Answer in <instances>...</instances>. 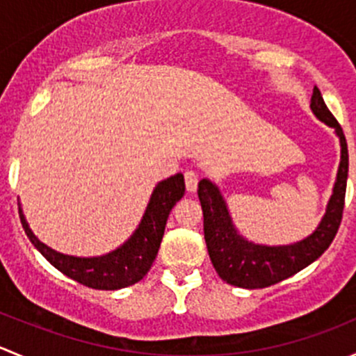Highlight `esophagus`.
I'll use <instances>...</instances> for the list:
<instances>
[{
	"mask_svg": "<svg viewBox=\"0 0 356 356\" xmlns=\"http://www.w3.org/2000/svg\"><path fill=\"white\" fill-rule=\"evenodd\" d=\"M184 179H186V189H188L189 193H195L196 188H198V174H196L195 170H188L184 174Z\"/></svg>",
	"mask_w": 356,
	"mask_h": 356,
	"instance_id": "34e87169",
	"label": "esophagus"
}]
</instances>
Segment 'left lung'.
I'll return each instance as SVG.
<instances>
[{
    "label": "left lung",
    "mask_w": 356,
    "mask_h": 356,
    "mask_svg": "<svg viewBox=\"0 0 356 356\" xmlns=\"http://www.w3.org/2000/svg\"><path fill=\"white\" fill-rule=\"evenodd\" d=\"M310 110L321 122L331 127L339 139L341 156L332 195L324 217L307 238L289 245H261L245 238L232 220L220 188L210 179H201L198 196L203 210V231L208 254L222 281L245 289L267 288L291 277L314 264L329 246L339 229L344 208L348 179V146L343 129L325 106L318 88H314Z\"/></svg>",
    "instance_id": "1"
}]
</instances>
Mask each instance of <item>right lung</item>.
<instances>
[{
  "label": "right lung",
  "instance_id": "1",
  "mask_svg": "<svg viewBox=\"0 0 356 356\" xmlns=\"http://www.w3.org/2000/svg\"><path fill=\"white\" fill-rule=\"evenodd\" d=\"M184 175L181 172L158 182L134 232L120 246L98 257H75L53 250L32 232L20 201L19 215L27 238L53 267L88 288L115 291L136 284L148 274L163 238L168 213L184 196Z\"/></svg>",
  "mask_w": 356,
  "mask_h": 356
}]
</instances>
